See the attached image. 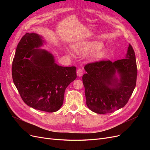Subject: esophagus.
I'll list each match as a JSON object with an SVG mask.
<instances>
[{"instance_id":"34e87169","label":"esophagus","mask_w":150,"mask_h":150,"mask_svg":"<svg viewBox=\"0 0 150 150\" xmlns=\"http://www.w3.org/2000/svg\"><path fill=\"white\" fill-rule=\"evenodd\" d=\"M76 73H77V75H78L79 77H81V76H83V70H82V69H79L77 70V71H76Z\"/></svg>"}]
</instances>
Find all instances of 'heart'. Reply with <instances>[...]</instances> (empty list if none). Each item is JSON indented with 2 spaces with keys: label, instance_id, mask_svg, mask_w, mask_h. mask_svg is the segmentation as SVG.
<instances>
[{
  "label": "heart",
  "instance_id": "b5f03b06",
  "mask_svg": "<svg viewBox=\"0 0 150 150\" xmlns=\"http://www.w3.org/2000/svg\"><path fill=\"white\" fill-rule=\"evenodd\" d=\"M103 47L101 42L89 41L79 44L75 47L76 52L82 54L87 55L91 54V60L94 62H99L104 60L108 56L107 49Z\"/></svg>",
  "mask_w": 150,
  "mask_h": 150
}]
</instances>
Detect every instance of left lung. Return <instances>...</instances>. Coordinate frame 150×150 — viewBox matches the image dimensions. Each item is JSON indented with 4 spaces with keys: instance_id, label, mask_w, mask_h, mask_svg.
Segmentation results:
<instances>
[{
    "instance_id": "left-lung-1",
    "label": "left lung",
    "mask_w": 150,
    "mask_h": 150,
    "mask_svg": "<svg viewBox=\"0 0 150 150\" xmlns=\"http://www.w3.org/2000/svg\"><path fill=\"white\" fill-rule=\"evenodd\" d=\"M84 69L87 72L83 76V83L86 104L91 110L98 114H106L126 105L137 78L135 54L130 44L125 59L89 63Z\"/></svg>"
}]
</instances>
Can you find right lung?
Wrapping results in <instances>:
<instances>
[{"label":"right lung","instance_id":"1","mask_svg":"<svg viewBox=\"0 0 150 150\" xmlns=\"http://www.w3.org/2000/svg\"><path fill=\"white\" fill-rule=\"evenodd\" d=\"M42 39L35 33L22 38L12 62V79L27 105L52 112L62 106L66 88L77 77L76 68L57 65L52 54L38 48Z\"/></svg>","mask_w":150,"mask_h":150}]
</instances>
